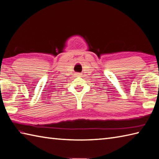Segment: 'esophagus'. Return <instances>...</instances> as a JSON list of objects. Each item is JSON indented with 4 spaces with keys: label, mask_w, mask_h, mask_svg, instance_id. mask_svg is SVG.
<instances>
[{
    "label": "esophagus",
    "mask_w": 159,
    "mask_h": 159,
    "mask_svg": "<svg viewBox=\"0 0 159 159\" xmlns=\"http://www.w3.org/2000/svg\"><path fill=\"white\" fill-rule=\"evenodd\" d=\"M76 75L77 76H80V75H81V74H80V73H76Z\"/></svg>",
    "instance_id": "1"
}]
</instances>
